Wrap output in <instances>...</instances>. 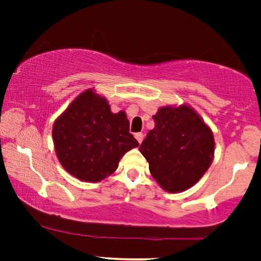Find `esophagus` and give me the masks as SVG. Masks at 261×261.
Masks as SVG:
<instances>
[{"label": "esophagus", "mask_w": 261, "mask_h": 261, "mask_svg": "<svg viewBox=\"0 0 261 261\" xmlns=\"http://www.w3.org/2000/svg\"><path fill=\"white\" fill-rule=\"evenodd\" d=\"M134 137H135V139H137V140H138L139 144H141L142 140H144V134H142V133H135Z\"/></svg>", "instance_id": "1"}]
</instances>
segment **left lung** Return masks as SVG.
<instances>
[{
    "label": "left lung",
    "instance_id": "left-lung-1",
    "mask_svg": "<svg viewBox=\"0 0 261 261\" xmlns=\"http://www.w3.org/2000/svg\"><path fill=\"white\" fill-rule=\"evenodd\" d=\"M153 120L154 128L139 147L148 162L149 172L170 194L188 190L212 165L213 130L189 105L162 107Z\"/></svg>",
    "mask_w": 261,
    "mask_h": 261
}]
</instances>
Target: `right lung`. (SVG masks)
I'll return each instance as SVG.
<instances>
[{"label": "right lung", "instance_id": "1", "mask_svg": "<svg viewBox=\"0 0 261 261\" xmlns=\"http://www.w3.org/2000/svg\"><path fill=\"white\" fill-rule=\"evenodd\" d=\"M62 166L77 179L98 183L114 173L122 156L139 142L129 133L123 110L114 114L105 96L87 89L57 117L52 127Z\"/></svg>", "mask_w": 261, "mask_h": 261}]
</instances>
